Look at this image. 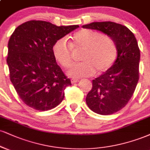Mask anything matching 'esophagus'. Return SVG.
Segmentation results:
<instances>
[{
  "label": "esophagus",
  "mask_w": 150,
  "mask_h": 150,
  "mask_svg": "<svg viewBox=\"0 0 150 150\" xmlns=\"http://www.w3.org/2000/svg\"><path fill=\"white\" fill-rule=\"evenodd\" d=\"M78 82H79V80H77V79H72L71 80L72 84H75V83H77Z\"/></svg>",
  "instance_id": "esophagus-1"
}]
</instances>
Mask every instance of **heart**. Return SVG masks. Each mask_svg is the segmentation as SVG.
<instances>
[{
    "instance_id": "b5f03b06",
    "label": "heart",
    "mask_w": 150,
    "mask_h": 150,
    "mask_svg": "<svg viewBox=\"0 0 150 150\" xmlns=\"http://www.w3.org/2000/svg\"><path fill=\"white\" fill-rule=\"evenodd\" d=\"M73 52L83 51L80 60L68 71L73 77L91 76L107 72L116 61L117 47L114 39L107 34L91 29H81L74 34L70 45L66 39L58 40L53 46V55L64 68L71 67L74 62Z\"/></svg>"
}]
</instances>
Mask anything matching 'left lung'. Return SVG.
I'll list each match as a JSON object with an SVG mask.
<instances>
[{"label": "left lung", "mask_w": 150, "mask_h": 150, "mask_svg": "<svg viewBox=\"0 0 150 150\" xmlns=\"http://www.w3.org/2000/svg\"><path fill=\"white\" fill-rule=\"evenodd\" d=\"M82 28L98 30L111 36L117 47V57L107 72L92 80L86 102L91 110L102 115L122 109L131 99L139 80L140 53L136 38L127 27L112 21L93 22Z\"/></svg>", "instance_id": "left-lung-1"}]
</instances>
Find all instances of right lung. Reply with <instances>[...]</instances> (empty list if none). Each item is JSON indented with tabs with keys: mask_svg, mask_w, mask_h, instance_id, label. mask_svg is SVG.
Returning <instances> with one entry per match:
<instances>
[{
	"mask_svg": "<svg viewBox=\"0 0 150 150\" xmlns=\"http://www.w3.org/2000/svg\"><path fill=\"white\" fill-rule=\"evenodd\" d=\"M78 27L31 20L19 25L10 36L7 57L10 78L30 108L47 111L63 100L64 90L71 82L57 64L53 46Z\"/></svg>",
	"mask_w": 150,
	"mask_h": 150,
	"instance_id": "1",
	"label": "right lung"
}]
</instances>
